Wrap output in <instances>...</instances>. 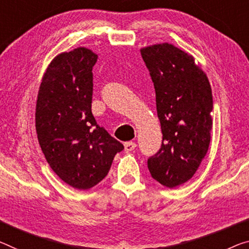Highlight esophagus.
Segmentation results:
<instances>
[{
	"label": "esophagus",
	"instance_id": "obj_1",
	"mask_svg": "<svg viewBox=\"0 0 249 249\" xmlns=\"http://www.w3.org/2000/svg\"><path fill=\"white\" fill-rule=\"evenodd\" d=\"M136 147H137V144L135 142H132V141H128V142L124 143V151L130 152V151H132Z\"/></svg>",
	"mask_w": 249,
	"mask_h": 249
}]
</instances>
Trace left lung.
<instances>
[{
	"label": "left lung",
	"instance_id": "obj_1",
	"mask_svg": "<svg viewBox=\"0 0 249 249\" xmlns=\"http://www.w3.org/2000/svg\"><path fill=\"white\" fill-rule=\"evenodd\" d=\"M156 91L162 142L148 158L151 177L168 188L196 173L208 151L213 94L208 78L195 59L173 44L141 50Z\"/></svg>",
	"mask_w": 249,
	"mask_h": 249
}]
</instances>
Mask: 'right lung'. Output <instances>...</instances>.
I'll return each mask as SVG.
<instances>
[{
  "label": "right lung",
  "instance_id": "right-lung-1",
  "mask_svg": "<svg viewBox=\"0 0 249 249\" xmlns=\"http://www.w3.org/2000/svg\"><path fill=\"white\" fill-rule=\"evenodd\" d=\"M98 55L76 48L50 63L36 101L37 139L50 167L76 189H89L108 175L124 144L95 121L91 103Z\"/></svg>",
  "mask_w": 249,
  "mask_h": 249
}]
</instances>
